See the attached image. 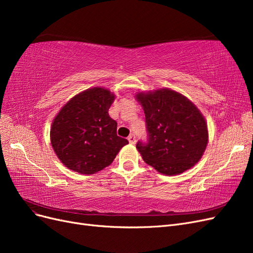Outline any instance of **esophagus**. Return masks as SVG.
<instances>
[{"label":"esophagus","instance_id":"obj_1","mask_svg":"<svg viewBox=\"0 0 253 253\" xmlns=\"http://www.w3.org/2000/svg\"><path fill=\"white\" fill-rule=\"evenodd\" d=\"M127 140L129 141V143H135L136 142V136L134 134H129V136L127 137Z\"/></svg>","mask_w":253,"mask_h":253}]
</instances>
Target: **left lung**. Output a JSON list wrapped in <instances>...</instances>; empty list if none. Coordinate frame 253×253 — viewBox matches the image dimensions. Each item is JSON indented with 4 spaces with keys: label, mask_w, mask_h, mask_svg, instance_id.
<instances>
[{
    "label": "left lung",
    "mask_w": 253,
    "mask_h": 253,
    "mask_svg": "<svg viewBox=\"0 0 253 253\" xmlns=\"http://www.w3.org/2000/svg\"><path fill=\"white\" fill-rule=\"evenodd\" d=\"M147 140L136 144L142 158L159 173L176 175L192 168L208 143V127L196 106L177 91L163 88L139 93Z\"/></svg>",
    "instance_id": "1"
}]
</instances>
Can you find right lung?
I'll list each match as a JSON object with an SVG mask.
<instances>
[{
    "mask_svg": "<svg viewBox=\"0 0 253 253\" xmlns=\"http://www.w3.org/2000/svg\"><path fill=\"white\" fill-rule=\"evenodd\" d=\"M115 96L94 87L76 95L58 113L50 141L61 163L80 174H94L110 166L128 141L117 135V122L109 116Z\"/></svg>",
    "mask_w": 253,
    "mask_h": 253,
    "instance_id": "1",
    "label": "right lung"
}]
</instances>
